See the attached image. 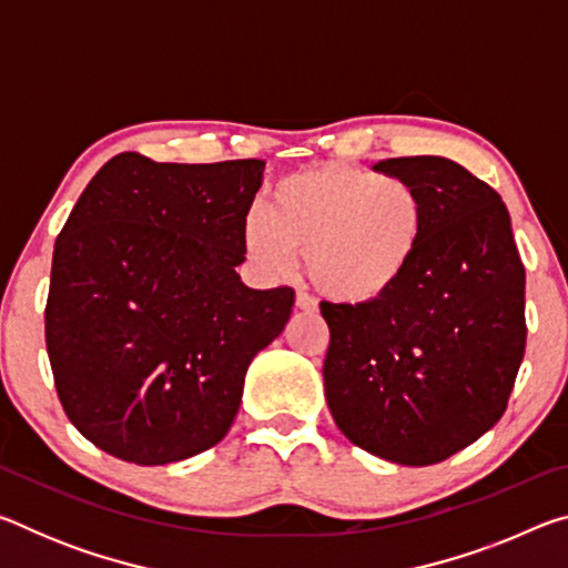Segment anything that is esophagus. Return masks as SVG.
<instances>
[{
    "label": "esophagus",
    "instance_id": "obj_1",
    "mask_svg": "<svg viewBox=\"0 0 568 568\" xmlns=\"http://www.w3.org/2000/svg\"><path fill=\"white\" fill-rule=\"evenodd\" d=\"M295 307L297 311H305V313H313L315 307H318V303H315V297L313 295H307V293H297L295 295Z\"/></svg>",
    "mask_w": 568,
    "mask_h": 568
}]
</instances>
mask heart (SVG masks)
<instances>
[{
	"label": "heart",
	"mask_w": 568,
	"mask_h": 568,
	"mask_svg": "<svg viewBox=\"0 0 568 568\" xmlns=\"http://www.w3.org/2000/svg\"><path fill=\"white\" fill-rule=\"evenodd\" d=\"M426 233L420 190L400 175L321 165L287 175L265 210L243 220V250L257 271L291 277L297 253L325 295L373 303L416 261Z\"/></svg>",
	"instance_id": "b5f03b06"
}]
</instances>
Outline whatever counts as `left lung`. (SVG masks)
Instances as JSON below:
<instances>
[{
  "mask_svg": "<svg viewBox=\"0 0 568 568\" xmlns=\"http://www.w3.org/2000/svg\"><path fill=\"white\" fill-rule=\"evenodd\" d=\"M373 170L420 190L426 233L390 293L321 303L325 400L351 444L430 466L504 416L526 348V273L501 195L458 162L418 155Z\"/></svg>",
  "mask_w": 568,
  "mask_h": 568,
  "instance_id": "1",
  "label": "left lung"
}]
</instances>
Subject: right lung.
Returning a JSON list of instances; mask_svg holds the SVG:
<instances>
[{"label":"right lung","mask_w":568,"mask_h":568,"mask_svg":"<svg viewBox=\"0 0 568 568\" xmlns=\"http://www.w3.org/2000/svg\"><path fill=\"white\" fill-rule=\"evenodd\" d=\"M263 160L112 158L54 243L44 311L57 396L104 454L165 466L220 444L250 361L283 333L295 293L253 291L243 220Z\"/></svg>","instance_id":"obj_1"}]
</instances>
